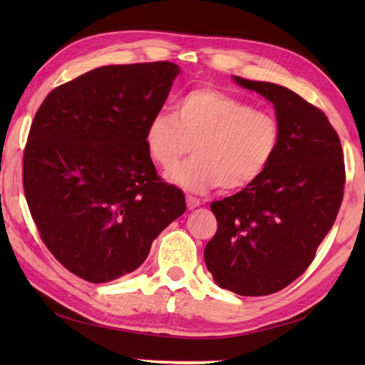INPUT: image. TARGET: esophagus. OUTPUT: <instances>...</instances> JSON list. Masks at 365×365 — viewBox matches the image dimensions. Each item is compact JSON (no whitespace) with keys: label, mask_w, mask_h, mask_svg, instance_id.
<instances>
[{"label":"esophagus","mask_w":365,"mask_h":365,"mask_svg":"<svg viewBox=\"0 0 365 365\" xmlns=\"http://www.w3.org/2000/svg\"><path fill=\"white\" fill-rule=\"evenodd\" d=\"M187 207L190 210H195V208L200 207V200L196 197H187Z\"/></svg>","instance_id":"1"}]
</instances>
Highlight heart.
<instances>
[{
  "label": "heart",
  "instance_id": "obj_1",
  "mask_svg": "<svg viewBox=\"0 0 365 365\" xmlns=\"http://www.w3.org/2000/svg\"><path fill=\"white\" fill-rule=\"evenodd\" d=\"M144 144L152 161L165 170L195 149V157L169 174L180 188L195 195L220 185L237 191L267 173L281 145V125L268 111L200 88L178 98L174 114H155L145 127Z\"/></svg>",
  "mask_w": 365,
  "mask_h": 365
}]
</instances>
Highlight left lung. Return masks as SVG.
<instances>
[{
	"label": "left lung",
	"mask_w": 365,
	"mask_h": 365,
	"mask_svg": "<svg viewBox=\"0 0 365 365\" xmlns=\"http://www.w3.org/2000/svg\"><path fill=\"white\" fill-rule=\"evenodd\" d=\"M232 80L273 103L281 145L257 182L210 205L218 230L204 259L221 289L265 297L304 273L334 224L344 197V153L327 115L293 91Z\"/></svg>",
	"instance_id": "left-lung-1"
}]
</instances>
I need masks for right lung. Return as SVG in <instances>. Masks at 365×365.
<instances>
[{"label":"right lung","instance_id":"obj_1","mask_svg":"<svg viewBox=\"0 0 365 365\" xmlns=\"http://www.w3.org/2000/svg\"><path fill=\"white\" fill-rule=\"evenodd\" d=\"M178 73L168 61L103 66L53 89L36 113L23 157L26 202L45 246L84 281L141 267L187 210L144 144Z\"/></svg>","mask_w":365,"mask_h":365}]
</instances>
